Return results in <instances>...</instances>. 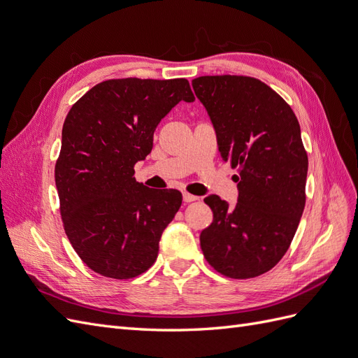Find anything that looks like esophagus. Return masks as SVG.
<instances>
[{
  "label": "esophagus",
  "mask_w": 358,
  "mask_h": 358,
  "mask_svg": "<svg viewBox=\"0 0 358 358\" xmlns=\"http://www.w3.org/2000/svg\"><path fill=\"white\" fill-rule=\"evenodd\" d=\"M196 200H199L197 196H192V194H189V192H183V201H185V203H191V201H196Z\"/></svg>",
  "instance_id": "obj_1"
}]
</instances>
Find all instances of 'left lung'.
<instances>
[{
	"label": "left lung",
	"instance_id": "left-lung-1",
	"mask_svg": "<svg viewBox=\"0 0 358 358\" xmlns=\"http://www.w3.org/2000/svg\"><path fill=\"white\" fill-rule=\"evenodd\" d=\"M192 88L239 188L233 209L218 196L204 199L213 221L200 234L201 251L227 278L259 276L285 255L305 209L308 154L299 121L282 96L249 76H201Z\"/></svg>",
	"mask_w": 358,
	"mask_h": 358
}]
</instances>
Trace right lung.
<instances>
[{"label":"right lung","mask_w":358,"mask_h":358,"mask_svg":"<svg viewBox=\"0 0 358 358\" xmlns=\"http://www.w3.org/2000/svg\"><path fill=\"white\" fill-rule=\"evenodd\" d=\"M182 100H196L187 79H110L76 101L64 121L55 164L64 230L82 262L106 278L146 272L180 208L178 189L146 188L134 164L150 154L157 125Z\"/></svg>","instance_id":"1"}]
</instances>
